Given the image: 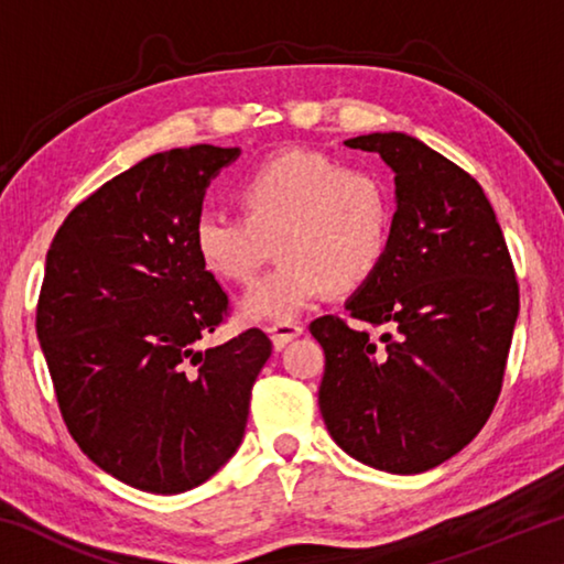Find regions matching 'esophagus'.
I'll use <instances>...</instances> for the list:
<instances>
[{
  "label": "esophagus",
  "mask_w": 564,
  "mask_h": 564,
  "mask_svg": "<svg viewBox=\"0 0 564 564\" xmlns=\"http://www.w3.org/2000/svg\"><path fill=\"white\" fill-rule=\"evenodd\" d=\"M269 333H271V340H273L275 350H281L285 343H291L293 338L301 336L303 326H301V323H293V321H279V323H271Z\"/></svg>",
  "instance_id": "esophagus-1"
}]
</instances>
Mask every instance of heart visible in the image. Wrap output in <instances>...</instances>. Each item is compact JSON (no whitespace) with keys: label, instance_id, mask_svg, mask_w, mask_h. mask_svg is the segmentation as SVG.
<instances>
[{"label":"heart","instance_id":"heart-1","mask_svg":"<svg viewBox=\"0 0 564 564\" xmlns=\"http://www.w3.org/2000/svg\"><path fill=\"white\" fill-rule=\"evenodd\" d=\"M243 214L204 208L191 228L206 271L251 281L279 238L281 263L243 293L251 321H293L336 289L366 283L383 261L393 204L376 171L343 166L316 151H283L238 186Z\"/></svg>","mask_w":564,"mask_h":564}]
</instances>
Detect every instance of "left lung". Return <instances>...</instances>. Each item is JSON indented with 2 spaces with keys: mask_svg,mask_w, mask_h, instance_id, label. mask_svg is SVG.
<instances>
[{
  "mask_svg": "<svg viewBox=\"0 0 564 564\" xmlns=\"http://www.w3.org/2000/svg\"><path fill=\"white\" fill-rule=\"evenodd\" d=\"M346 147L376 151L395 174L388 251L346 301L350 318L390 330L373 340L338 316L311 323L326 352L318 405L350 457L417 475L488 423L520 291L498 218L467 171L400 131Z\"/></svg>",
  "mask_w": 564,
  "mask_h": 564,
  "instance_id": "1",
  "label": "left lung"
}]
</instances>
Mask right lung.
Instances as JSON below:
<instances>
[{"instance_id": "obj_1", "label": "right lung", "mask_w": 564, "mask_h": 564, "mask_svg": "<svg viewBox=\"0 0 564 564\" xmlns=\"http://www.w3.org/2000/svg\"><path fill=\"white\" fill-rule=\"evenodd\" d=\"M238 154L196 144L139 161L84 198L46 253L36 338L62 417L91 463L137 490L186 492L221 470L271 358L259 328L196 348L228 295L191 228Z\"/></svg>"}]
</instances>
